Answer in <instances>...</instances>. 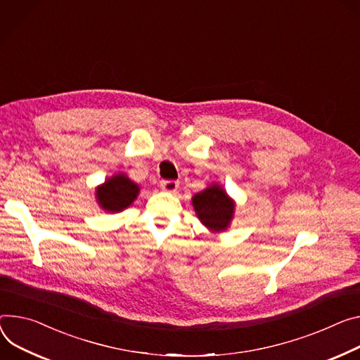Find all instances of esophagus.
Segmentation results:
<instances>
[{
    "label": "esophagus",
    "instance_id": "esophagus-1",
    "mask_svg": "<svg viewBox=\"0 0 360 360\" xmlns=\"http://www.w3.org/2000/svg\"><path fill=\"white\" fill-rule=\"evenodd\" d=\"M160 188L165 192H176L179 188L178 181H160Z\"/></svg>",
    "mask_w": 360,
    "mask_h": 360
}]
</instances>
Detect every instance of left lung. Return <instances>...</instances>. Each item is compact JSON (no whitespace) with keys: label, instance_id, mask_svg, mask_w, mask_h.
<instances>
[{"label":"left lung","instance_id":"1","mask_svg":"<svg viewBox=\"0 0 360 360\" xmlns=\"http://www.w3.org/2000/svg\"><path fill=\"white\" fill-rule=\"evenodd\" d=\"M192 207L201 224L215 234L225 231L231 225L236 212V201L218 184H211L195 193Z\"/></svg>","mask_w":360,"mask_h":360}]
</instances>
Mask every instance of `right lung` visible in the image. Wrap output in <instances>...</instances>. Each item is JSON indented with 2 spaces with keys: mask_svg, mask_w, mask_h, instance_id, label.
<instances>
[{
  "mask_svg": "<svg viewBox=\"0 0 360 360\" xmlns=\"http://www.w3.org/2000/svg\"><path fill=\"white\" fill-rule=\"evenodd\" d=\"M141 186L126 174L119 172L108 178L102 185L96 186V202L110 214L122 212L135 202Z\"/></svg>",
  "mask_w": 360,
  "mask_h": 360,
  "instance_id": "obj_1",
  "label": "right lung"
}]
</instances>
